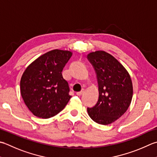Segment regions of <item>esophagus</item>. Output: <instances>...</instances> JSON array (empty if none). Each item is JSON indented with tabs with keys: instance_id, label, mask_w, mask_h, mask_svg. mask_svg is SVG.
Masks as SVG:
<instances>
[{
	"instance_id": "obj_1",
	"label": "esophagus",
	"mask_w": 157,
	"mask_h": 157,
	"mask_svg": "<svg viewBox=\"0 0 157 157\" xmlns=\"http://www.w3.org/2000/svg\"><path fill=\"white\" fill-rule=\"evenodd\" d=\"M84 93V89H82V90H81V91H79V92H78V93H76V94L78 95V96H81V95Z\"/></svg>"
}]
</instances>
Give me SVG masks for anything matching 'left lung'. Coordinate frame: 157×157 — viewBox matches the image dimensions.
I'll use <instances>...</instances> for the list:
<instances>
[{
	"instance_id": "obj_1",
	"label": "left lung",
	"mask_w": 157,
	"mask_h": 157,
	"mask_svg": "<svg viewBox=\"0 0 157 157\" xmlns=\"http://www.w3.org/2000/svg\"><path fill=\"white\" fill-rule=\"evenodd\" d=\"M99 86V99L96 105L87 108L91 119L98 124L107 125L124 114L133 97V84L129 73L123 65L105 51L89 53Z\"/></svg>"
}]
</instances>
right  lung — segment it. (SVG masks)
<instances>
[{
    "label": "right lung",
    "instance_id": "1",
    "mask_svg": "<svg viewBox=\"0 0 157 157\" xmlns=\"http://www.w3.org/2000/svg\"><path fill=\"white\" fill-rule=\"evenodd\" d=\"M72 54L68 50H51L34 60L23 73L20 80L21 97L36 117H53L69 102L71 96L62 71Z\"/></svg>",
    "mask_w": 157,
    "mask_h": 157
}]
</instances>
